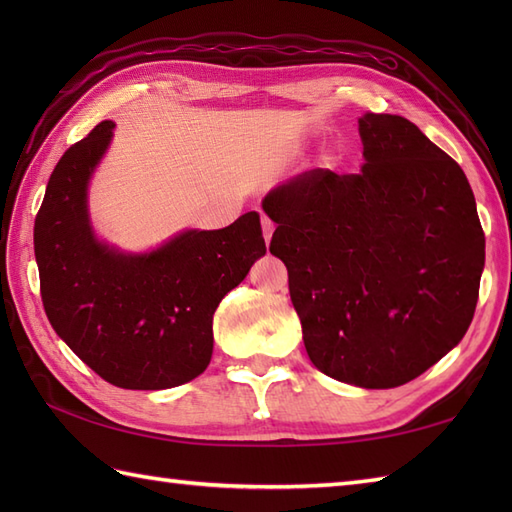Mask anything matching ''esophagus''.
Masks as SVG:
<instances>
[{"label":"esophagus","mask_w":512,"mask_h":512,"mask_svg":"<svg viewBox=\"0 0 512 512\" xmlns=\"http://www.w3.org/2000/svg\"><path fill=\"white\" fill-rule=\"evenodd\" d=\"M262 231H264V239H266V244L270 242V237H273V231H275V224L268 220L266 215H262Z\"/></svg>","instance_id":"34e87169"}]
</instances>
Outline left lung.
<instances>
[{
	"mask_svg": "<svg viewBox=\"0 0 512 512\" xmlns=\"http://www.w3.org/2000/svg\"><path fill=\"white\" fill-rule=\"evenodd\" d=\"M358 134L361 173L312 169L262 206L314 367L389 389L427 372L469 330L484 231L464 171L411 121L365 114Z\"/></svg>",
	"mask_w": 512,
	"mask_h": 512,
	"instance_id": "left-lung-1",
	"label": "left lung"
}]
</instances>
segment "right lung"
<instances>
[{
    "mask_svg": "<svg viewBox=\"0 0 512 512\" xmlns=\"http://www.w3.org/2000/svg\"><path fill=\"white\" fill-rule=\"evenodd\" d=\"M103 121L54 167L35 217V257L48 321L107 383L169 389L213 354V314L266 255L259 213L220 231H184L145 255L94 237L88 182L112 140Z\"/></svg>",
    "mask_w": 512,
    "mask_h": 512,
    "instance_id": "obj_1",
    "label": "right lung"
}]
</instances>
